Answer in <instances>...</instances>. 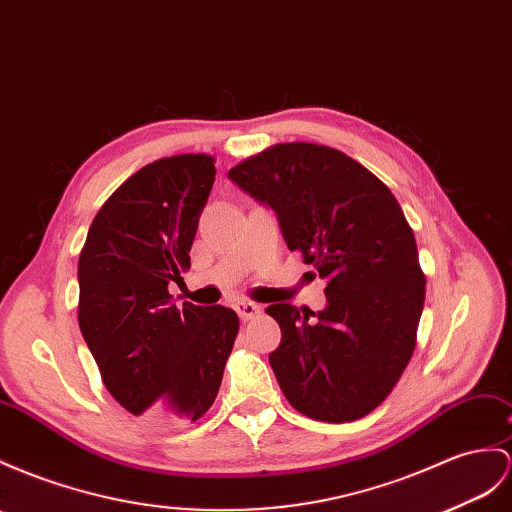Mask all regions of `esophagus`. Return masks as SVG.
Listing matches in <instances>:
<instances>
[{"mask_svg": "<svg viewBox=\"0 0 512 512\" xmlns=\"http://www.w3.org/2000/svg\"><path fill=\"white\" fill-rule=\"evenodd\" d=\"M233 309L238 311V316L246 322V320H253L257 313H261V307L257 303H251V300H238V303L233 305Z\"/></svg>", "mask_w": 512, "mask_h": 512, "instance_id": "esophagus-1", "label": "esophagus"}]
</instances>
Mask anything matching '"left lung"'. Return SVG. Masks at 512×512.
Returning a JSON list of instances; mask_svg holds the SVG:
<instances>
[{"label": "left lung", "mask_w": 512, "mask_h": 512, "mask_svg": "<svg viewBox=\"0 0 512 512\" xmlns=\"http://www.w3.org/2000/svg\"><path fill=\"white\" fill-rule=\"evenodd\" d=\"M229 179L277 214L287 248L326 281L322 311L266 309L281 326L270 365L287 402L320 422L368 415L413 355L426 296L396 196L346 153L311 142L274 144Z\"/></svg>", "instance_id": "obj_1"}]
</instances>
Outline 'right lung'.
Returning a JSON list of instances; mask_svg holds the SVG:
<instances>
[{
  "instance_id": "right-lung-1",
  "label": "right lung",
  "mask_w": 512,
  "mask_h": 512,
  "mask_svg": "<svg viewBox=\"0 0 512 512\" xmlns=\"http://www.w3.org/2000/svg\"><path fill=\"white\" fill-rule=\"evenodd\" d=\"M216 179L212 155L157 160L103 203L77 264V320L103 385L129 413L199 419L214 404L240 329L229 307L168 292L190 268V246Z\"/></svg>"
}]
</instances>
